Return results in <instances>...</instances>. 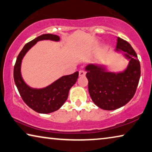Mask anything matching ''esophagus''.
Segmentation results:
<instances>
[{"label": "esophagus", "mask_w": 152, "mask_h": 152, "mask_svg": "<svg viewBox=\"0 0 152 152\" xmlns=\"http://www.w3.org/2000/svg\"><path fill=\"white\" fill-rule=\"evenodd\" d=\"M79 75L80 77H84L86 75V72L83 70H81V71H79Z\"/></svg>", "instance_id": "34e87169"}]
</instances>
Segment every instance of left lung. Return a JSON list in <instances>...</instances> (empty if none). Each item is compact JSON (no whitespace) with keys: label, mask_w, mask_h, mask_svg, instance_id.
<instances>
[{"label":"left lung","mask_w":152,"mask_h":152,"mask_svg":"<svg viewBox=\"0 0 152 152\" xmlns=\"http://www.w3.org/2000/svg\"><path fill=\"white\" fill-rule=\"evenodd\" d=\"M116 50L124 52L130 59L127 69L123 73H107L94 64L86 68L91 99L104 110H115L127 104L136 92L141 76L140 62L131 45L118 37Z\"/></svg>","instance_id":"obj_1"}]
</instances>
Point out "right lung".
<instances>
[{"instance_id": "right-lung-1", "label": "right lung", "mask_w": 152, "mask_h": 152, "mask_svg": "<svg viewBox=\"0 0 152 152\" xmlns=\"http://www.w3.org/2000/svg\"><path fill=\"white\" fill-rule=\"evenodd\" d=\"M48 39L58 41L60 37L56 34H44L28 42L18 56L13 69L14 81L22 100L30 108L40 113H52L59 109L66 100L69 90L75 83L79 77V72L77 71L69 75L62 77L43 89H33L25 83L20 73L23 57L37 41Z\"/></svg>"}]
</instances>
